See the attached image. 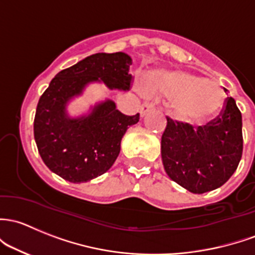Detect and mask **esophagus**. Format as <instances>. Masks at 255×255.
Listing matches in <instances>:
<instances>
[{"instance_id":"1","label":"esophagus","mask_w":255,"mask_h":255,"mask_svg":"<svg viewBox=\"0 0 255 255\" xmlns=\"http://www.w3.org/2000/svg\"><path fill=\"white\" fill-rule=\"evenodd\" d=\"M155 109V104L152 103H148V101H145V103L143 104L140 107V115L141 116H145L146 114L150 111H152V110Z\"/></svg>"}]
</instances>
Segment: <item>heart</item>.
<instances>
[{"mask_svg":"<svg viewBox=\"0 0 255 255\" xmlns=\"http://www.w3.org/2000/svg\"><path fill=\"white\" fill-rule=\"evenodd\" d=\"M143 88L149 94L172 98L173 111L189 122L210 119L224 103V93L215 82L181 69L149 72L143 78Z\"/></svg>","mask_w":255,"mask_h":255,"instance_id":"b5f03b06","label":"heart"}]
</instances>
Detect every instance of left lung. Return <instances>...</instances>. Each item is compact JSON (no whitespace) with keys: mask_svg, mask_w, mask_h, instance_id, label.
<instances>
[{"mask_svg":"<svg viewBox=\"0 0 255 255\" xmlns=\"http://www.w3.org/2000/svg\"><path fill=\"white\" fill-rule=\"evenodd\" d=\"M166 120L161 157L168 177L197 194L226 183L243 151L242 115L235 99H225L220 114L205 126Z\"/></svg>","mask_w":255,"mask_h":255,"instance_id":"1","label":"left lung"}]
</instances>
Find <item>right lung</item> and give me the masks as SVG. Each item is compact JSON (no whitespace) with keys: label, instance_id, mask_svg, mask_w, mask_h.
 Listing matches in <instances>:
<instances>
[{"label":"right lung","instance_id":"1","mask_svg":"<svg viewBox=\"0 0 255 255\" xmlns=\"http://www.w3.org/2000/svg\"><path fill=\"white\" fill-rule=\"evenodd\" d=\"M132 58L123 52L95 53L58 72L40 96L34 119V138L42 161L56 175L83 183L105 173L116 161L121 139L139 114L127 116L107 100L88 117L71 120L66 105L85 85L103 80L110 89H129Z\"/></svg>","mask_w":255,"mask_h":255}]
</instances>
